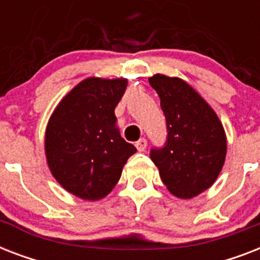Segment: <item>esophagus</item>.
<instances>
[{"label":"esophagus","mask_w":260,"mask_h":260,"mask_svg":"<svg viewBox=\"0 0 260 260\" xmlns=\"http://www.w3.org/2000/svg\"><path fill=\"white\" fill-rule=\"evenodd\" d=\"M135 146H136V148H138L139 152H143V151H146V148H147V140L146 139H140V140H138V142H136V144H135Z\"/></svg>","instance_id":"1"}]
</instances>
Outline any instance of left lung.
Returning a JSON list of instances; mask_svg holds the SVG:
<instances>
[{"mask_svg":"<svg viewBox=\"0 0 260 260\" xmlns=\"http://www.w3.org/2000/svg\"><path fill=\"white\" fill-rule=\"evenodd\" d=\"M148 82L167 122L166 146L151 150L150 156L169 191L190 200L209 189L221 173L225 131L209 104L183 79L155 74Z\"/></svg>","mask_w":260,"mask_h":260,"instance_id":"left-lung-1","label":"left lung"}]
</instances>
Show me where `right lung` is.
<instances>
[{"label":"right lung","mask_w":260,"mask_h":260,"mask_svg":"<svg viewBox=\"0 0 260 260\" xmlns=\"http://www.w3.org/2000/svg\"><path fill=\"white\" fill-rule=\"evenodd\" d=\"M126 85L125 78L83 79L51 114L44 139L47 163L59 185L75 197H106L136 152L121 138L114 116Z\"/></svg>","instance_id":"add662e5"}]
</instances>
